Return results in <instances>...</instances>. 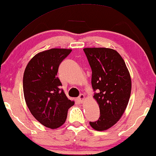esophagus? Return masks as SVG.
I'll return each mask as SVG.
<instances>
[{
  "instance_id": "esophagus-1",
  "label": "esophagus",
  "mask_w": 156,
  "mask_h": 156,
  "mask_svg": "<svg viewBox=\"0 0 156 156\" xmlns=\"http://www.w3.org/2000/svg\"><path fill=\"white\" fill-rule=\"evenodd\" d=\"M78 100L80 101L81 103H83V101L85 100V95H84V94H80V96H78Z\"/></svg>"
}]
</instances>
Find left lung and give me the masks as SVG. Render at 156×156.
<instances>
[{
	"instance_id": "8db88e82",
	"label": "left lung",
	"mask_w": 156,
	"mask_h": 156,
	"mask_svg": "<svg viewBox=\"0 0 156 156\" xmlns=\"http://www.w3.org/2000/svg\"><path fill=\"white\" fill-rule=\"evenodd\" d=\"M83 51L92 71L91 85L98 90L94 98L100 109L98 120L90 124L103 131L117 123L125 112L131 92V78L122 57L114 49L85 48Z\"/></svg>"
}]
</instances>
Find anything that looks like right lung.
Wrapping results in <instances>:
<instances>
[{
    "label": "right lung",
    "instance_id": "right-lung-1",
    "mask_svg": "<svg viewBox=\"0 0 156 156\" xmlns=\"http://www.w3.org/2000/svg\"><path fill=\"white\" fill-rule=\"evenodd\" d=\"M71 49L51 48L36 54L25 69L24 98L30 112L47 128L56 129L65 123L74 101L60 89L58 67Z\"/></svg>",
    "mask_w": 156,
    "mask_h": 156
}]
</instances>
